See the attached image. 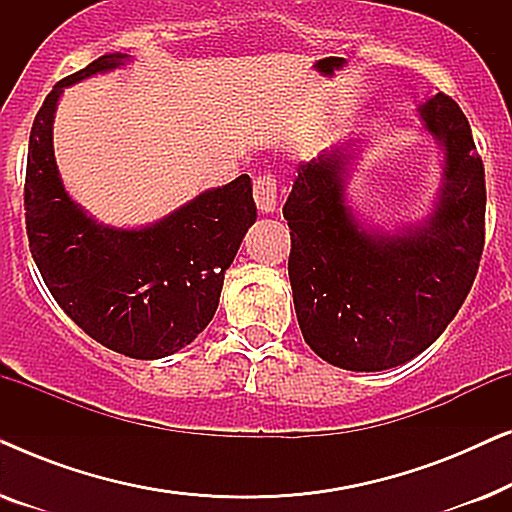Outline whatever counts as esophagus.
Masks as SVG:
<instances>
[{
    "mask_svg": "<svg viewBox=\"0 0 512 512\" xmlns=\"http://www.w3.org/2000/svg\"><path fill=\"white\" fill-rule=\"evenodd\" d=\"M277 200H279V191H277L275 174H270V172L258 174V177L254 179V202H256L258 212L275 214Z\"/></svg>",
    "mask_w": 512,
    "mask_h": 512,
    "instance_id": "esophagus-1",
    "label": "esophagus"
}]
</instances>
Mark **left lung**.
<instances>
[{
    "label": "left lung",
    "mask_w": 512,
    "mask_h": 512,
    "mask_svg": "<svg viewBox=\"0 0 512 512\" xmlns=\"http://www.w3.org/2000/svg\"><path fill=\"white\" fill-rule=\"evenodd\" d=\"M445 144L440 205L408 235H370L342 200V151L298 165L286 198L289 279L303 338L345 370H387L440 338L471 291L485 249V165L450 95L422 107Z\"/></svg>",
    "instance_id": "left-lung-1"
}]
</instances>
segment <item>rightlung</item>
Returning a JSON list of instances; mask_svg holds the SVG:
<instances>
[{
	"label": "right lung",
	"instance_id": "obj_1",
	"mask_svg": "<svg viewBox=\"0 0 512 512\" xmlns=\"http://www.w3.org/2000/svg\"><path fill=\"white\" fill-rule=\"evenodd\" d=\"M125 58L102 55L55 83L41 104L27 151L25 228L44 284L76 326L130 359H163L212 321L223 272L256 221V205L249 174H242L142 230L104 228L83 214L55 167V104L69 83Z\"/></svg>",
	"mask_w": 512,
	"mask_h": 512
}]
</instances>
